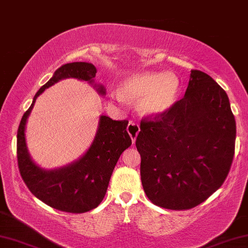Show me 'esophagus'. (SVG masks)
<instances>
[{
  "label": "esophagus",
  "instance_id": "obj_1",
  "mask_svg": "<svg viewBox=\"0 0 248 248\" xmlns=\"http://www.w3.org/2000/svg\"><path fill=\"white\" fill-rule=\"evenodd\" d=\"M126 131H127V133H128V135L131 136L132 142L135 143L136 137H137V135H139V133H140V126H139V125L135 124L134 122L131 121V122H129V123H128V125H127Z\"/></svg>",
  "mask_w": 248,
  "mask_h": 248
}]
</instances>
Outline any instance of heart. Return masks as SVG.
I'll list each match as a JSON object with an SVG mask.
<instances>
[{"instance_id": "b5f03b06", "label": "heart", "mask_w": 248, "mask_h": 248, "mask_svg": "<svg viewBox=\"0 0 248 248\" xmlns=\"http://www.w3.org/2000/svg\"><path fill=\"white\" fill-rule=\"evenodd\" d=\"M181 91L180 79L173 72H140L122 82L119 98H140L137 109L140 115L158 117L165 115L177 102Z\"/></svg>"}]
</instances>
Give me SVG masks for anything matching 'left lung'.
I'll list each match as a JSON object with an SVG mask.
<instances>
[{
    "label": "left lung",
    "mask_w": 248,
    "mask_h": 248,
    "mask_svg": "<svg viewBox=\"0 0 248 248\" xmlns=\"http://www.w3.org/2000/svg\"><path fill=\"white\" fill-rule=\"evenodd\" d=\"M235 139L226 92L204 72L190 71L184 97L159 120L140 122L135 144L148 200L182 211L208 199L230 172Z\"/></svg>",
    "instance_id": "8db88e82"
}]
</instances>
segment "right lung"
<instances>
[{
	"label": "right lung",
	"instance_id": "add662e5",
	"mask_svg": "<svg viewBox=\"0 0 248 248\" xmlns=\"http://www.w3.org/2000/svg\"><path fill=\"white\" fill-rule=\"evenodd\" d=\"M96 67L92 63L73 62L61 66L37 91L23 115L17 131V163L23 181L32 194L48 206L67 213H85L97 207L104 199L114 167L121 154L131 146L127 121H113L102 114L91 146L76 161L65 166L45 170L37 165L26 145L25 128L36 98L61 79L76 78L93 85L105 95L104 85L94 81Z\"/></svg>",
	"mask_w": 248,
	"mask_h": 248
}]
</instances>
